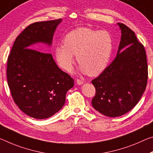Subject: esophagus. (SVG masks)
<instances>
[{
	"label": "esophagus",
	"mask_w": 153,
	"mask_h": 153,
	"mask_svg": "<svg viewBox=\"0 0 153 153\" xmlns=\"http://www.w3.org/2000/svg\"><path fill=\"white\" fill-rule=\"evenodd\" d=\"M76 82H77V84H78V85H82V84H84V82L81 80V79H77Z\"/></svg>",
	"instance_id": "1"
}]
</instances>
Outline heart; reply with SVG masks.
I'll return each mask as SVG.
<instances>
[{
	"label": "heart",
	"instance_id": "1",
	"mask_svg": "<svg viewBox=\"0 0 153 153\" xmlns=\"http://www.w3.org/2000/svg\"><path fill=\"white\" fill-rule=\"evenodd\" d=\"M63 42L64 45L56 46L55 57L59 66L68 72L73 69L74 55L80 71L91 76L100 74L110 61L112 38L108 31L77 28L65 35Z\"/></svg>",
	"mask_w": 153,
	"mask_h": 153
}]
</instances>
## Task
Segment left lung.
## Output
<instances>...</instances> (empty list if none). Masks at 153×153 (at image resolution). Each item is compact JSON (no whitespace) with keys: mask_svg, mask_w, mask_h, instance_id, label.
Segmentation results:
<instances>
[{"mask_svg":"<svg viewBox=\"0 0 153 153\" xmlns=\"http://www.w3.org/2000/svg\"><path fill=\"white\" fill-rule=\"evenodd\" d=\"M117 24L121 30L117 55L92 81L96 89L92 105L109 117L122 116L134 108L146 89L148 79L144 45L129 27L122 23Z\"/></svg>","mask_w":153,"mask_h":153,"instance_id":"8db88e82","label":"left lung"}]
</instances>
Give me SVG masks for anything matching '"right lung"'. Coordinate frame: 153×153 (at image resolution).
I'll return each instance as SVG.
<instances>
[{
  "instance_id": "obj_1",
  "label": "right lung",
  "mask_w": 153,
  "mask_h": 153,
  "mask_svg": "<svg viewBox=\"0 0 153 153\" xmlns=\"http://www.w3.org/2000/svg\"><path fill=\"white\" fill-rule=\"evenodd\" d=\"M59 20L39 22L18 36L7 60V76L14 101L28 116L45 119L58 112L65 103L74 79L57 66L52 55L32 45L51 46ZM42 51V50H41Z\"/></svg>"
}]
</instances>
